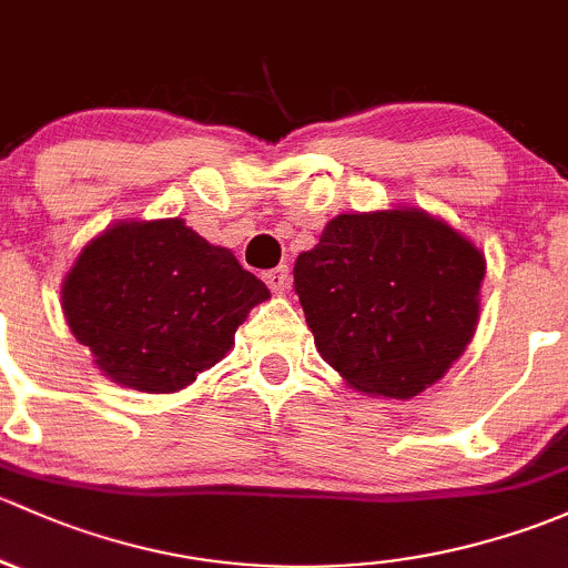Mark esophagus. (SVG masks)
<instances>
[{
	"instance_id": "34e87169",
	"label": "esophagus",
	"mask_w": 568,
	"mask_h": 568,
	"mask_svg": "<svg viewBox=\"0 0 568 568\" xmlns=\"http://www.w3.org/2000/svg\"><path fill=\"white\" fill-rule=\"evenodd\" d=\"M262 278H265V284L271 286L273 292H284L286 286H290V267L278 265V267H273V271L262 273Z\"/></svg>"
}]
</instances>
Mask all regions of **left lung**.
<instances>
[{
    "instance_id": "8db88e82",
    "label": "left lung",
    "mask_w": 568,
    "mask_h": 568,
    "mask_svg": "<svg viewBox=\"0 0 568 568\" xmlns=\"http://www.w3.org/2000/svg\"><path fill=\"white\" fill-rule=\"evenodd\" d=\"M484 254L415 207L342 213L295 262L320 355L361 394L413 399L465 353Z\"/></svg>"
}]
</instances>
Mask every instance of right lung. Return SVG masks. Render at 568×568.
<instances>
[{"label": "right lung", "instance_id": "right-lung-1", "mask_svg": "<svg viewBox=\"0 0 568 568\" xmlns=\"http://www.w3.org/2000/svg\"><path fill=\"white\" fill-rule=\"evenodd\" d=\"M267 286L183 219L120 221L81 248L62 282L68 327L95 366L133 390L174 394L235 344Z\"/></svg>", "mask_w": 568, "mask_h": 568}]
</instances>
